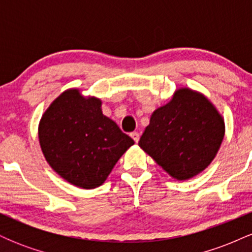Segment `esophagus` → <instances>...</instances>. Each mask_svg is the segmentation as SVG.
Instances as JSON below:
<instances>
[{
  "label": "esophagus",
  "instance_id": "34e87169",
  "mask_svg": "<svg viewBox=\"0 0 252 252\" xmlns=\"http://www.w3.org/2000/svg\"><path fill=\"white\" fill-rule=\"evenodd\" d=\"M130 136H131V137H132V140L135 141V143H137L138 141H140V134H138L137 131H134V132H131V134H130Z\"/></svg>",
  "mask_w": 252,
  "mask_h": 252
}]
</instances>
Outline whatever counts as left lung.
I'll return each instance as SVG.
<instances>
[{
	"mask_svg": "<svg viewBox=\"0 0 252 252\" xmlns=\"http://www.w3.org/2000/svg\"><path fill=\"white\" fill-rule=\"evenodd\" d=\"M224 135V118L207 97L181 88L153 112L138 146L164 172L182 181L209 167Z\"/></svg>",
	"mask_w": 252,
	"mask_h": 252,
	"instance_id": "left-lung-1",
	"label": "left lung"
}]
</instances>
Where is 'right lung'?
<instances>
[{
  "instance_id": "obj_1",
  "label": "right lung",
  "mask_w": 252,
  "mask_h": 252,
  "mask_svg": "<svg viewBox=\"0 0 252 252\" xmlns=\"http://www.w3.org/2000/svg\"><path fill=\"white\" fill-rule=\"evenodd\" d=\"M39 142L46 161L63 179L84 189L100 186L134 144L102 112V100L68 89L43 112Z\"/></svg>"
}]
</instances>
